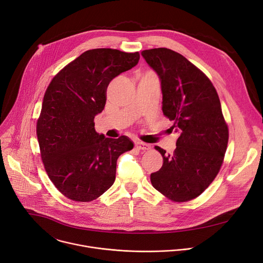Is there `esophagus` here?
Listing matches in <instances>:
<instances>
[{
    "mask_svg": "<svg viewBox=\"0 0 263 263\" xmlns=\"http://www.w3.org/2000/svg\"><path fill=\"white\" fill-rule=\"evenodd\" d=\"M135 147L139 150H148L150 148V145L143 142H135Z\"/></svg>",
    "mask_w": 263,
    "mask_h": 263,
    "instance_id": "34e87169",
    "label": "esophagus"
}]
</instances>
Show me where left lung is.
<instances>
[{
    "label": "left lung",
    "mask_w": 263,
    "mask_h": 263,
    "mask_svg": "<svg viewBox=\"0 0 263 263\" xmlns=\"http://www.w3.org/2000/svg\"><path fill=\"white\" fill-rule=\"evenodd\" d=\"M142 56L159 75L163 113L180 133L172 155L155 146L163 166L150 180L171 201L187 202L212 184L224 160L229 128L220 99L208 77L179 52L160 47L143 50Z\"/></svg>",
    "instance_id": "1"
}]
</instances>
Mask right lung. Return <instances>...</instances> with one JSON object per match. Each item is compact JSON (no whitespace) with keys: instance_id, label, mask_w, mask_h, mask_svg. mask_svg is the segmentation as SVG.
I'll return each mask as SVG.
<instances>
[{"instance_id":"1","label":"right lung","mask_w":263,"mask_h":263,"mask_svg":"<svg viewBox=\"0 0 263 263\" xmlns=\"http://www.w3.org/2000/svg\"><path fill=\"white\" fill-rule=\"evenodd\" d=\"M138 60V51L86 50L47 86L37 136L47 176L66 198L90 202L100 197L115 181L119 155L133 149L125 135L97 133L94 118L104 109L110 81Z\"/></svg>"}]
</instances>
